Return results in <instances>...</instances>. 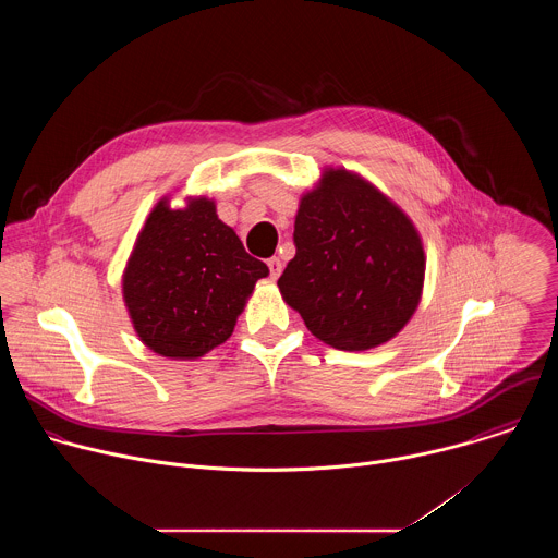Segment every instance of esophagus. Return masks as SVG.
Here are the masks:
<instances>
[{"instance_id": "obj_1", "label": "esophagus", "mask_w": 558, "mask_h": 558, "mask_svg": "<svg viewBox=\"0 0 558 558\" xmlns=\"http://www.w3.org/2000/svg\"><path fill=\"white\" fill-rule=\"evenodd\" d=\"M267 265H269V271H271V278H274V280H278V276H280V274H282V267H284V265H282V260H280V258H276V256H274V258H269V260H267Z\"/></svg>"}]
</instances>
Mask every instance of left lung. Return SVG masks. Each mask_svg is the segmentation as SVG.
I'll list each match as a JSON object with an SVG mask.
<instances>
[{"mask_svg": "<svg viewBox=\"0 0 558 558\" xmlns=\"http://www.w3.org/2000/svg\"><path fill=\"white\" fill-rule=\"evenodd\" d=\"M295 256L278 280L306 329L340 351L390 342L415 315L426 278L422 233L362 174L327 166L302 192Z\"/></svg>", "mask_w": 558, "mask_h": 558, "instance_id": "obj_1", "label": "left lung"}]
</instances>
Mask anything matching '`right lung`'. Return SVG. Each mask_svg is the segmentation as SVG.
I'll list each match as a JSON object with an SVG mask.
<instances>
[{"label": "right lung", "instance_id": "obj_1", "mask_svg": "<svg viewBox=\"0 0 558 558\" xmlns=\"http://www.w3.org/2000/svg\"><path fill=\"white\" fill-rule=\"evenodd\" d=\"M269 267L250 256L216 214V201L172 194L147 214L121 276L138 340L168 360H198L220 347Z\"/></svg>", "mask_w": 558, "mask_h": 558}]
</instances>
